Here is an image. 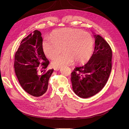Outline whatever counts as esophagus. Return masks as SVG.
<instances>
[{
  "label": "esophagus",
  "mask_w": 129,
  "mask_h": 129,
  "mask_svg": "<svg viewBox=\"0 0 129 129\" xmlns=\"http://www.w3.org/2000/svg\"><path fill=\"white\" fill-rule=\"evenodd\" d=\"M61 68V66H57V67H55L54 68V69L55 70V71H58V70H60Z\"/></svg>",
  "instance_id": "34e87169"
}]
</instances>
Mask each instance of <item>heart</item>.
<instances>
[{"mask_svg": "<svg viewBox=\"0 0 129 129\" xmlns=\"http://www.w3.org/2000/svg\"><path fill=\"white\" fill-rule=\"evenodd\" d=\"M64 54L54 61L55 66L72 64H82L91 57L93 50V40L88 33L76 29L62 28L55 30L51 38H47L43 42L46 55L55 59L62 51Z\"/></svg>", "mask_w": 129, "mask_h": 129, "instance_id": "heart-1", "label": "heart"}]
</instances>
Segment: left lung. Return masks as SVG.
Instances as JSON below:
<instances>
[{
    "instance_id": "obj_1",
    "label": "left lung",
    "mask_w": 129,
    "mask_h": 129,
    "mask_svg": "<svg viewBox=\"0 0 129 129\" xmlns=\"http://www.w3.org/2000/svg\"><path fill=\"white\" fill-rule=\"evenodd\" d=\"M95 49L86 64L76 67L71 74L73 90L81 98L96 95L106 84L112 67L111 47L100 35H94Z\"/></svg>"
}]
</instances>
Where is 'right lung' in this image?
Returning <instances> with one entry per match:
<instances>
[{"mask_svg":"<svg viewBox=\"0 0 129 129\" xmlns=\"http://www.w3.org/2000/svg\"><path fill=\"white\" fill-rule=\"evenodd\" d=\"M49 63L42 47L41 33L33 31L22 39L14 55V71L19 82L29 95L40 97L48 89L54 69L46 71Z\"/></svg>","mask_w":129,"mask_h":129,"instance_id":"right-lung-1","label":"right lung"}]
</instances>
